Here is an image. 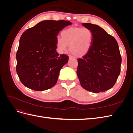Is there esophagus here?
<instances>
[{"label":"esophagus","mask_w":133,"mask_h":133,"mask_svg":"<svg viewBox=\"0 0 133 133\" xmlns=\"http://www.w3.org/2000/svg\"><path fill=\"white\" fill-rule=\"evenodd\" d=\"M69 59H74V57H73V56H72V55H69Z\"/></svg>","instance_id":"esophagus-1"}]
</instances>
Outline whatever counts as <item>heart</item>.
Returning a JSON list of instances; mask_svg holds the SVG:
<instances>
[{
	"instance_id": "heart-1",
	"label": "heart",
	"mask_w": 133,
	"mask_h": 133,
	"mask_svg": "<svg viewBox=\"0 0 133 133\" xmlns=\"http://www.w3.org/2000/svg\"><path fill=\"white\" fill-rule=\"evenodd\" d=\"M62 38L56 39V45L60 53L65 52L69 46L71 53L76 57H82L90 50L93 43V34L87 28L72 27L64 30Z\"/></svg>"
}]
</instances>
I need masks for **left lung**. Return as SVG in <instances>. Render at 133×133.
Listing matches in <instances>:
<instances>
[{"mask_svg": "<svg viewBox=\"0 0 133 133\" xmlns=\"http://www.w3.org/2000/svg\"><path fill=\"white\" fill-rule=\"evenodd\" d=\"M93 34L90 50L78 59L76 71L81 86L95 93L112 88L120 73L122 57L117 42L103 28L91 23H83Z\"/></svg>", "mask_w": 133, "mask_h": 133, "instance_id": "8db88e82", "label": "left lung"}]
</instances>
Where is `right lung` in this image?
I'll return each mask as SVG.
<instances>
[{"instance_id": "obj_1", "label": "right lung", "mask_w": 133, "mask_h": 133, "mask_svg": "<svg viewBox=\"0 0 133 133\" xmlns=\"http://www.w3.org/2000/svg\"><path fill=\"white\" fill-rule=\"evenodd\" d=\"M71 24L67 21L48 20L23 33L16 54V70L26 87L43 91L55 85L60 69L69 59L56 50V39L60 31Z\"/></svg>"}]
</instances>
